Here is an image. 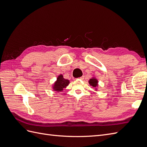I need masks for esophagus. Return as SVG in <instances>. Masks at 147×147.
I'll list each match as a JSON object with an SVG mask.
<instances>
[{"instance_id":"obj_1","label":"esophagus","mask_w":147,"mask_h":147,"mask_svg":"<svg viewBox=\"0 0 147 147\" xmlns=\"http://www.w3.org/2000/svg\"><path fill=\"white\" fill-rule=\"evenodd\" d=\"M79 79H80V80H83L84 79V77H80V78H79Z\"/></svg>"}]
</instances>
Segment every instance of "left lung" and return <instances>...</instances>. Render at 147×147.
Listing matches in <instances>:
<instances>
[{"instance_id": "8db88e82", "label": "left lung", "mask_w": 147, "mask_h": 147, "mask_svg": "<svg viewBox=\"0 0 147 147\" xmlns=\"http://www.w3.org/2000/svg\"><path fill=\"white\" fill-rule=\"evenodd\" d=\"M88 83L91 86H92V88H94V90L96 91H98L97 88H98V86H99V84H98L99 82H98V80H97L94 76L92 77V78L90 79V80L88 81Z\"/></svg>"}]
</instances>
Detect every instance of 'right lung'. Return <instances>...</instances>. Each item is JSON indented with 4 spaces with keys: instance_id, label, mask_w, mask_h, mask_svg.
<instances>
[{
    "instance_id": "right-lung-1",
    "label": "right lung",
    "mask_w": 147,
    "mask_h": 147,
    "mask_svg": "<svg viewBox=\"0 0 147 147\" xmlns=\"http://www.w3.org/2000/svg\"><path fill=\"white\" fill-rule=\"evenodd\" d=\"M70 83V80L67 79H65L63 77V74H60L57 77V80L53 84L52 89L53 91H56L57 92H62L64 89Z\"/></svg>"
}]
</instances>
